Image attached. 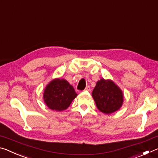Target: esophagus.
I'll return each instance as SVG.
<instances>
[{
  "mask_svg": "<svg viewBox=\"0 0 158 158\" xmlns=\"http://www.w3.org/2000/svg\"><path fill=\"white\" fill-rule=\"evenodd\" d=\"M84 90H85V91H90V86H86V88H85Z\"/></svg>",
  "mask_w": 158,
  "mask_h": 158,
  "instance_id": "1",
  "label": "esophagus"
}]
</instances>
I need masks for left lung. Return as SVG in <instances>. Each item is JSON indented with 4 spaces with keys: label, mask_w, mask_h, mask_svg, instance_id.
Here are the masks:
<instances>
[{
    "label": "left lung",
    "mask_w": 158,
    "mask_h": 158,
    "mask_svg": "<svg viewBox=\"0 0 158 158\" xmlns=\"http://www.w3.org/2000/svg\"><path fill=\"white\" fill-rule=\"evenodd\" d=\"M92 96L98 109L106 114L118 110L123 102L121 90L113 81L104 79L97 82Z\"/></svg>",
    "instance_id": "obj_1"
}]
</instances>
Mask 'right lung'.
Listing matches in <instances>:
<instances>
[{
    "mask_svg": "<svg viewBox=\"0 0 158 158\" xmlns=\"http://www.w3.org/2000/svg\"><path fill=\"white\" fill-rule=\"evenodd\" d=\"M77 94L65 79H56L47 85L44 93V102L52 110L63 111L68 106Z\"/></svg>",
    "mask_w": 158,
    "mask_h": 158,
    "instance_id": "obj_1",
    "label": "right lung"
}]
</instances>
